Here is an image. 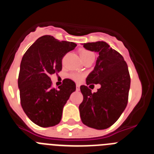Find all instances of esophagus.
Listing matches in <instances>:
<instances>
[{
  "instance_id": "34e87169",
  "label": "esophagus",
  "mask_w": 154,
  "mask_h": 154,
  "mask_svg": "<svg viewBox=\"0 0 154 154\" xmlns=\"http://www.w3.org/2000/svg\"><path fill=\"white\" fill-rule=\"evenodd\" d=\"M76 90L77 91H79L80 90V85L79 84H76Z\"/></svg>"
}]
</instances>
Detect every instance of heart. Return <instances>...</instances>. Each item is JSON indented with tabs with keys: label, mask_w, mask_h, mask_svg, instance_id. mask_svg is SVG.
Segmentation results:
<instances>
[{
	"label": "heart",
	"mask_w": 154,
	"mask_h": 154,
	"mask_svg": "<svg viewBox=\"0 0 154 154\" xmlns=\"http://www.w3.org/2000/svg\"><path fill=\"white\" fill-rule=\"evenodd\" d=\"M79 55L81 57L82 59H84L85 58H88L89 56H94V53L92 51H89V50H86V49H81L79 51ZM84 75H85L82 74V73H77V72H73V73H71L69 74V77L72 79L75 80L76 82H80L82 79H83Z\"/></svg>",
	"instance_id": "obj_1"
}]
</instances>
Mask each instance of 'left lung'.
Segmentation results:
<instances>
[{"label":"left lung","mask_w":154,"mask_h":154,"mask_svg":"<svg viewBox=\"0 0 154 154\" xmlns=\"http://www.w3.org/2000/svg\"><path fill=\"white\" fill-rule=\"evenodd\" d=\"M83 47L99 53L94 70L86 78V84H100L101 88L92 94L87 85L80 86L83 96L79 105L80 116L85 126L105 130L117 121L127 106L130 72L123 57L106 42L85 43Z\"/></svg>","instance_id":"obj_1"}]
</instances>
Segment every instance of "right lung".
<instances>
[{"mask_svg":"<svg viewBox=\"0 0 154 154\" xmlns=\"http://www.w3.org/2000/svg\"><path fill=\"white\" fill-rule=\"evenodd\" d=\"M76 45L44 35L30 46L21 59L17 81L21 106L28 117L41 127L60 123L63 106L75 91L72 80L65 79L55 89L50 77L62 70V58Z\"/></svg>","mask_w":154,"mask_h":154,"instance_id":"obj_1","label":"right lung"}]
</instances>
